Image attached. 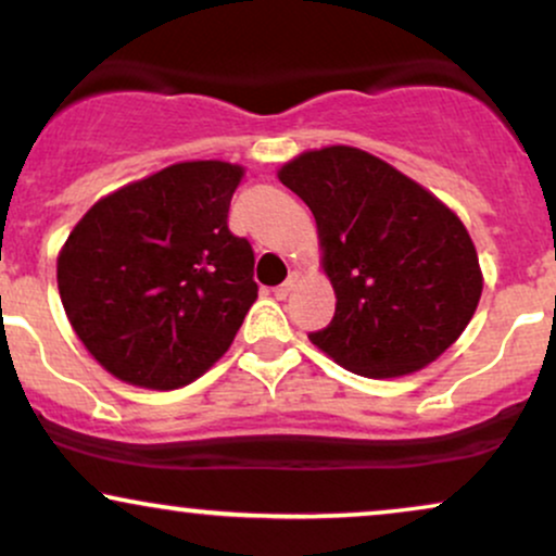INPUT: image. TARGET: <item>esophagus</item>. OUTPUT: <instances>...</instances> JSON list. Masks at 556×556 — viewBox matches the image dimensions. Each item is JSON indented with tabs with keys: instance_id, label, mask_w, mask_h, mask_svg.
Masks as SVG:
<instances>
[{
	"instance_id": "obj_1",
	"label": "esophagus",
	"mask_w": 556,
	"mask_h": 556,
	"mask_svg": "<svg viewBox=\"0 0 556 556\" xmlns=\"http://www.w3.org/2000/svg\"><path fill=\"white\" fill-rule=\"evenodd\" d=\"M295 285H298V271H292L290 277H287L282 285L274 287V298H277V300H285L287 295H290L292 290H295Z\"/></svg>"
}]
</instances>
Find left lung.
<instances>
[{"instance_id": "left-lung-1", "label": "left lung", "mask_w": 556, "mask_h": 556, "mask_svg": "<svg viewBox=\"0 0 556 556\" xmlns=\"http://www.w3.org/2000/svg\"><path fill=\"white\" fill-rule=\"evenodd\" d=\"M311 206L337 311L311 342L354 376L422 370L477 311L479 256L458 214L357 147L311 150L279 168Z\"/></svg>"}]
</instances>
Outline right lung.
Masks as SVG:
<instances>
[{
	"mask_svg": "<svg viewBox=\"0 0 556 556\" xmlns=\"http://www.w3.org/2000/svg\"><path fill=\"white\" fill-rule=\"evenodd\" d=\"M243 168L191 160L109 193L59 251L72 329L111 376L170 391L204 376L256 303L253 249L227 227Z\"/></svg>",
	"mask_w": 556,
	"mask_h": 556,
	"instance_id": "add662e5",
	"label": "right lung"
}]
</instances>
